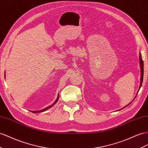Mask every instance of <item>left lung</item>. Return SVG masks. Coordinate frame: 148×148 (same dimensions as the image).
Here are the masks:
<instances>
[{"label":"left lung","mask_w":148,"mask_h":148,"mask_svg":"<svg viewBox=\"0 0 148 148\" xmlns=\"http://www.w3.org/2000/svg\"><path fill=\"white\" fill-rule=\"evenodd\" d=\"M139 65H140V69H141V78H140V85H139V90H138V92H137V94H136V97L137 96V95H138V92H139V89H140V88L141 87V85H142V83H143V73H144V70H143V66H144V64H143V60H142V57H141V53H139ZM136 97H135V98H136ZM133 100H134V99H133ZM131 101V102H132ZM131 103H129L128 105H126V106H128L130 104H131ZM126 106H125V107H123V108H121V110H122V109H123V108H125L126 107ZM119 111V110H118Z\"/></svg>","instance_id":"left-lung-1"}]
</instances>
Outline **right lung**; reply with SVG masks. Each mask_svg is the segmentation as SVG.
I'll use <instances>...</instances> for the list:
<instances>
[{
    "label": "right lung",
    "mask_w": 148,
    "mask_h": 148,
    "mask_svg": "<svg viewBox=\"0 0 148 148\" xmlns=\"http://www.w3.org/2000/svg\"><path fill=\"white\" fill-rule=\"evenodd\" d=\"M58 99H59V94L58 95V97H57V99H56L55 100V101L53 103V104H52V105H51V106H48V107H47V108H44V109H43V110H38V111H32V113H41V112H43V111H46L47 110H48V109H49V108H50L51 107H52L55 104L57 103V101H58Z\"/></svg>",
    "instance_id": "right-lung-1"
}]
</instances>
